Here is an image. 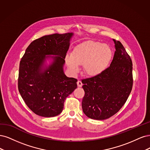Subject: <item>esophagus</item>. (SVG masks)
I'll use <instances>...</instances> for the list:
<instances>
[{"mask_svg":"<svg viewBox=\"0 0 150 150\" xmlns=\"http://www.w3.org/2000/svg\"><path fill=\"white\" fill-rule=\"evenodd\" d=\"M77 85H78L79 87H81L83 83H82V82L80 80H78V81H77Z\"/></svg>","mask_w":150,"mask_h":150,"instance_id":"1","label":"esophagus"}]
</instances>
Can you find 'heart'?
Segmentation results:
<instances>
[{
  "label": "heart",
  "instance_id": "obj_1",
  "mask_svg": "<svg viewBox=\"0 0 150 150\" xmlns=\"http://www.w3.org/2000/svg\"><path fill=\"white\" fill-rule=\"evenodd\" d=\"M112 58L111 48L98 41L86 40L77 45L67 55L65 61L72 74H76L80 65L83 64L84 71L90 76L100 75L107 69Z\"/></svg>",
  "mask_w": 150,
  "mask_h": 150
}]
</instances>
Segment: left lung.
<instances>
[{
	"instance_id": "obj_1",
	"label": "left lung",
	"mask_w": 150,
	"mask_h": 150,
	"mask_svg": "<svg viewBox=\"0 0 150 150\" xmlns=\"http://www.w3.org/2000/svg\"><path fill=\"white\" fill-rule=\"evenodd\" d=\"M115 52L108 68L100 75L82 80L83 112L90 118L103 120L117 113L126 102L133 86V65L122 43L113 39Z\"/></svg>"
}]
</instances>
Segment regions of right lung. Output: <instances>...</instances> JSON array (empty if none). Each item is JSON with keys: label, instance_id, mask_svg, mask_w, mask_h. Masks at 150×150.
<instances>
[{"label": "right lung", "instance_id": "obj_1", "mask_svg": "<svg viewBox=\"0 0 150 150\" xmlns=\"http://www.w3.org/2000/svg\"><path fill=\"white\" fill-rule=\"evenodd\" d=\"M74 33L42 37L28 45L19 66L18 88L32 112L43 117L61 113L66 98L77 88V80L64 71ZM50 61V64L47 61Z\"/></svg>", "mask_w": 150, "mask_h": 150}]
</instances>
